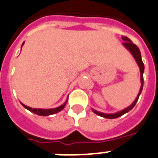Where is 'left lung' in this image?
Wrapping results in <instances>:
<instances>
[{
  "label": "left lung",
  "instance_id": "left-lung-1",
  "mask_svg": "<svg viewBox=\"0 0 158 158\" xmlns=\"http://www.w3.org/2000/svg\"><path fill=\"white\" fill-rule=\"evenodd\" d=\"M122 39H123V41H125V42H123V45L126 47L128 51H129L131 53V54L133 55V57L135 58V61H136L137 63H138V65H139V68H140L141 88H140V90H139V94H138V96H137L136 99H135V101H134L133 103L131 104V105H130L129 107H127V108H125V109L122 110V111H118V112L114 113V114H105V113L99 112V111H96V110L93 109V111L95 113V114L100 115V116H101V117H104V118H118L119 116H121V115H124L125 113H127V112H128V111H131V110L134 107H135V104H136L137 101H138V100H139V96H140L141 93H142V88H143V82H144V79H143V73H144V64H143V62H142L140 50H139V47H137L135 44H134V43L131 42V40H130V39H128L127 37L123 36Z\"/></svg>",
  "mask_w": 158,
  "mask_h": 158
}]
</instances>
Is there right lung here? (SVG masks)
<instances>
[{
  "mask_svg": "<svg viewBox=\"0 0 158 158\" xmlns=\"http://www.w3.org/2000/svg\"><path fill=\"white\" fill-rule=\"evenodd\" d=\"M23 43H24V42L23 43V44H22V46L23 45ZM67 101H68V98H67L66 101L62 105L59 106V107H56V108H51V109H42V108H32V107H28V106H26L24 105L23 104H21L23 106V107L26 108V109L29 110L30 111H31V112L35 113V114H36V115H42V116H47V115H54V114H55V113L57 112H59L60 111H62V109H63L64 107H65V104H66Z\"/></svg>",
  "mask_w": 158,
  "mask_h": 158,
  "instance_id": "add662e5",
  "label": "right lung"
}]
</instances>
